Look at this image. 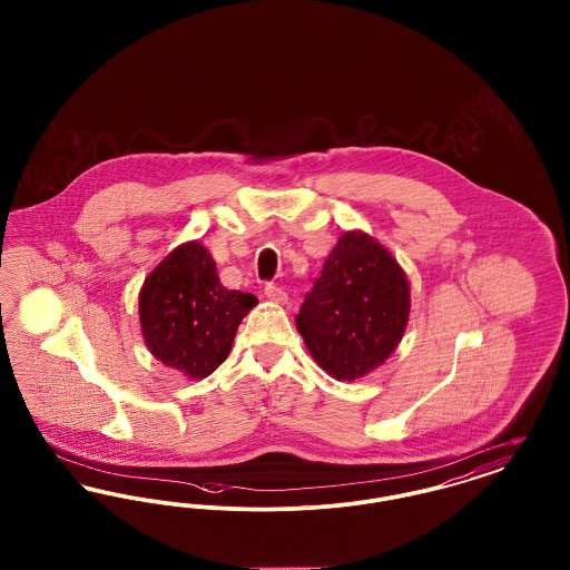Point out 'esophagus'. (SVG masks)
<instances>
[{
  "label": "esophagus",
  "instance_id": "34e87169",
  "mask_svg": "<svg viewBox=\"0 0 570 570\" xmlns=\"http://www.w3.org/2000/svg\"><path fill=\"white\" fill-rule=\"evenodd\" d=\"M265 295H267L269 301H273V303H279V305H284V303L288 301V295H286L282 288L273 286V284H267V286H265Z\"/></svg>",
  "mask_w": 570,
  "mask_h": 570
}]
</instances>
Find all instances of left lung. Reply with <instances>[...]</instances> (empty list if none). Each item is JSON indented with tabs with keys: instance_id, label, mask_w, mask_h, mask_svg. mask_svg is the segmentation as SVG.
I'll return each mask as SVG.
<instances>
[{
	"instance_id": "8db88e82",
	"label": "left lung",
	"mask_w": 570,
	"mask_h": 570,
	"mask_svg": "<svg viewBox=\"0 0 570 570\" xmlns=\"http://www.w3.org/2000/svg\"><path fill=\"white\" fill-rule=\"evenodd\" d=\"M410 318V284L395 256L363 230H346L305 297L297 331L331 379H363L395 353Z\"/></svg>"
}]
</instances>
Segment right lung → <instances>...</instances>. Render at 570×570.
<instances>
[{
    "label": "right lung",
    "instance_id": "add662e5",
    "mask_svg": "<svg viewBox=\"0 0 570 570\" xmlns=\"http://www.w3.org/2000/svg\"><path fill=\"white\" fill-rule=\"evenodd\" d=\"M258 303L222 286L216 261L200 242L177 245L138 293L145 346L188 380L207 379L228 356L245 314Z\"/></svg>",
    "mask_w": 570,
    "mask_h": 570
}]
</instances>
